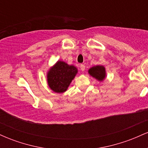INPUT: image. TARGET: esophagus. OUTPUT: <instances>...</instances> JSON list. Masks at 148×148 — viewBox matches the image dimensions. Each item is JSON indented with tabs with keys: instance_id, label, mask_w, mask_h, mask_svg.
Instances as JSON below:
<instances>
[{
	"instance_id": "1",
	"label": "esophagus",
	"mask_w": 148,
	"mask_h": 148,
	"mask_svg": "<svg viewBox=\"0 0 148 148\" xmlns=\"http://www.w3.org/2000/svg\"><path fill=\"white\" fill-rule=\"evenodd\" d=\"M85 65L84 64H81V65H80V68H81V71H84L85 70Z\"/></svg>"
}]
</instances>
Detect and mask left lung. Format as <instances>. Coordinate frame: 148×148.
<instances>
[{
  "label": "left lung",
  "mask_w": 148,
  "mask_h": 148,
  "mask_svg": "<svg viewBox=\"0 0 148 148\" xmlns=\"http://www.w3.org/2000/svg\"><path fill=\"white\" fill-rule=\"evenodd\" d=\"M88 73L90 75L99 81H103L106 78V69L102 65H96L91 67L88 70Z\"/></svg>",
  "instance_id": "1"
}]
</instances>
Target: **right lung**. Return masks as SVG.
<instances>
[{"mask_svg": "<svg viewBox=\"0 0 148 148\" xmlns=\"http://www.w3.org/2000/svg\"><path fill=\"white\" fill-rule=\"evenodd\" d=\"M77 72L78 69L74 65H69L63 61H58L47 72L49 88L55 92H64L67 90Z\"/></svg>", "mask_w": 148, "mask_h": 148, "instance_id": "right-lung-1", "label": "right lung"}]
</instances>
